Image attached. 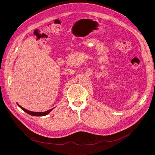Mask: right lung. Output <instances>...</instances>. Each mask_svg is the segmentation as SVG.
<instances>
[{
  "instance_id": "1",
  "label": "right lung",
  "mask_w": 155,
  "mask_h": 155,
  "mask_svg": "<svg viewBox=\"0 0 155 155\" xmlns=\"http://www.w3.org/2000/svg\"><path fill=\"white\" fill-rule=\"evenodd\" d=\"M17 105L23 110V111H25L26 113H27V114H28L29 115H32V116H35V117H43V116H45V115H48L51 110L54 108H51V109H50V110H47V111H46V112H31V111H29V110H26V109H25V108H24L23 107H22L21 105H19L18 103H17Z\"/></svg>"
}]
</instances>
